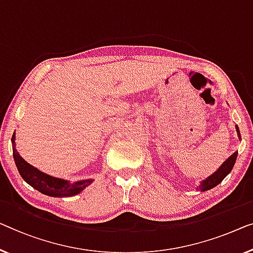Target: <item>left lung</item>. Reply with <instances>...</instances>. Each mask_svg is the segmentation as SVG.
<instances>
[{
	"label": "left lung",
	"instance_id": "left-lung-1",
	"mask_svg": "<svg viewBox=\"0 0 253 253\" xmlns=\"http://www.w3.org/2000/svg\"><path fill=\"white\" fill-rule=\"evenodd\" d=\"M235 128H236L237 136H239V138L241 139L239 126L235 125ZM236 158H237V151H235V152L233 153L232 156H229L227 159H226L224 163L221 164L220 167L213 172V174H211L210 176L207 177V178H205L203 180H201V182H200V185L198 186L199 190L201 192L209 191V190H211V188L216 187L218 184H220L221 182H223V179L229 174V172L232 171L233 167H234Z\"/></svg>",
	"mask_w": 253,
	"mask_h": 253
}]
</instances>
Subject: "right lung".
<instances>
[{"label": "right lung", "instance_id": "1", "mask_svg": "<svg viewBox=\"0 0 253 253\" xmlns=\"http://www.w3.org/2000/svg\"><path fill=\"white\" fill-rule=\"evenodd\" d=\"M16 133H13L11 143H12V152L14 164L17 166L19 174L22 179L30 186L35 188L42 194L48 195L53 198H69L74 197L84 191L86 187L94 182V179L87 178L77 180V182L71 183L70 180L58 178V177L51 176L48 174L39 170V169L28 164L24 158H22L16 149Z\"/></svg>", "mask_w": 253, "mask_h": 253}]
</instances>
